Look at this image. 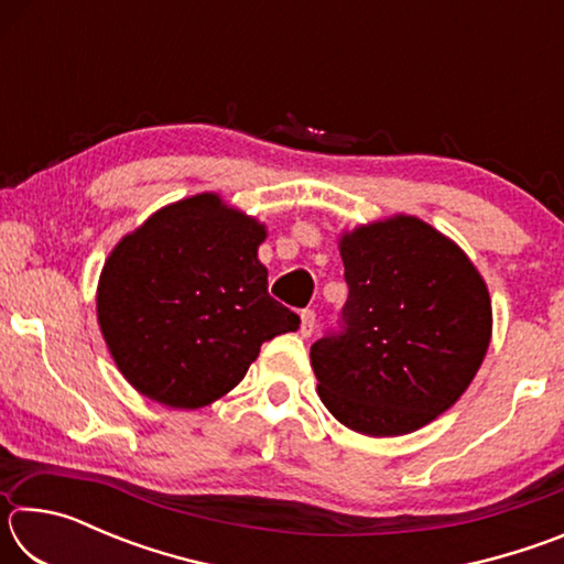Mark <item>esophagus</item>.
<instances>
[{
	"instance_id": "34e87169",
	"label": "esophagus",
	"mask_w": 564,
	"mask_h": 564,
	"mask_svg": "<svg viewBox=\"0 0 564 564\" xmlns=\"http://www.w3.org/2000/svg\"><path fill=\"white\" fill-rule=\"evenodd\" d=\"M313 330H316V311L305 308V311H301V336L311 338Z\"/></svg>"
}]
</instances>
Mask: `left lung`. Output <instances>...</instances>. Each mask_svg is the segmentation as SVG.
Instances as JSON below:
<instances>
[{
    "instance_id": "8db88e82",
    "label": "left lung",
    "mask_w": 564,
    "mask_h": 564,
    "mask_svg": "<svg viewBox=\"0 0 564 564\" xmlns=\"http://www.w3.org/2000/svg\"><path fill=\"white\" fill-rule=\"evenodd\" d=\"M348 299L311 346L318 395L350 431L413 433L470 386L490 343V295L451 238L413 216L340 238Z\"/></svg>"
}]
</instances>
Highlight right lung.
<instances>
[{
	"label": "right lung",
	"mask_w": 564,
	"mask_h": 564,
	"mask_svg": "<svg viewBox=\"0 0 564 564\" xmlns=\"http://www.w3.org/2000/svg\"><path fill=\"white\" fill-rule=\"evenodd\" d=\"M263 226L202 194L161 208L113 248L97 311L123 378L169 408H204L241 383L265 340L301 318L269 295Z\"/></svg>",
	"instance_id": "right-lung-1"
}]
</instances>
